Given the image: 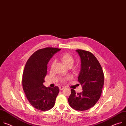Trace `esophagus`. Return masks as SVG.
Segmentation results:
<instances>
[{"label":"esophagus","instance_id":"obj_1","mask_svg":"<svg viewBox=\"0 0 126 126\" xmlns=\"http://www.w3.org/2000/svg\"><path fill=\"white\" fill-rule=\"evenodd\" d=\"M64 87H63V86H60L59 87V89H60V90H63V89H64Z\"/></svg>","mask_w":126,"mask_h":126}]
</instances>
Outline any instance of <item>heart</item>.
I'll return each instance as SVG.
<instances>
[{"mask_svg":"<svg viewBox=\"0 0 126 126\" xmlns=\"http://www.w3.org/2000/svg\"><path fill=\"white\" fill-rule=\"evenodd\" d=\"M60 59L63 63L68 68H70L72 72L74 73H77L80 70V66L78 65H73L75 59L74 57L69 53H64L60 56ZM55 62L53 61L52 63V66L54 64ZM70 79L69 77H67L64 78H63L61 80L62 82H65V81L68 80Z\"/></svg>","mask_w":126,"mask_h":126,"instance_id":"1","label":"heart"}]
</instances>
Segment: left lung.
Returning a JSON list of instances; mask_svg holds the SVG:
<instances>
[{
	"label": "left lung",
	"mask_w": 126,
	"mask_h": 126,
	"mask_svg": "<svg viewBox=\"0 0 126 126\" xmlns=\"http://www.w3.org/2000/svg\"><path fill=\"white\" fill-rule=\"evenodd\" d=\"M76 52L81 60L78 81L82 86L83 90L76 93L72 89L68 100L72 109L83 111L94 106L100 97L104 74L99 62L92 53L81 49L76 50Z\"/></svg>",
	"instance_id": "8db88e82"
}]
</instances>
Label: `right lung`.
<instances>
[{
  "mask_svg": "<svg viewBox=\"0 0 126 126\" xmlns=\"http://www.w3.org/2000/svg\"><path fill=\"white\" fill-rule=\"evenodd\" d=\"M61 49L47 47L33 53L28 60L22 74V85L30 104L37 110L46 111L55 105L59 89L44 86L47 73V64Z\"/></svg>",
  "mask_w": 126,
  "mask_h": 126,
  "instance_id": "add662e5",
  "label": "right lung"
}]
</instances>
